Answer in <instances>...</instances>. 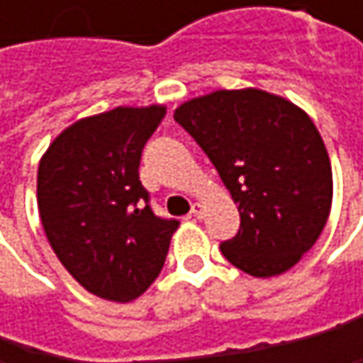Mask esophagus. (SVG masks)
<instances>
[{"mask_svg":"<svg viewBox=\"0 0 363 363\" xmlns=\"http://www.w3.org/2000/svg\"><path fill=\"white\" fill-rule=\"evenodd\" d=\"M191 214H193V216H197V218H201V214H203V206H201L199 201H195V203L191 206Z\"/></svg>","mask_w":363,"mask_h":363,"instance_id":"34e87169","label":"esophagus"}]
</instances>
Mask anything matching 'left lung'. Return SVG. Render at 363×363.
<instances>
[{"mask_svg": "<svg viewBox=\"0 0 363 363\" xmlns=\"http://www.w3.org/2000/svg\"><path fill=\"white\" fill-rule=\"evenodd\" d=\"M240 210L225 258L254 277L294 267L332 206V168L309 115L262 90H218L174 111Z\"/></svg>", "mask_w": 363, "mask_h": 363, "instance_id": "1", "label": "left lung"}]
</instances>
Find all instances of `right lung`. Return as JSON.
<instances>
[{"label":"right lung","mask_w":363,"mask_h":363,"mask_svg":"<svg viewBox=\"0 0 363 363\" xmlns=\"http://www.w3.org/2000/svg\"><path fill=\"white\" fill-rule=\"evenodd\" d=\"M164 107H117L67 128L37 170L43 231L65 269L92 294L128 303L160 275L181 225L157 216L138 177Z\"/></svg>","instance_id":"right-lung-1"}]
</instances>
